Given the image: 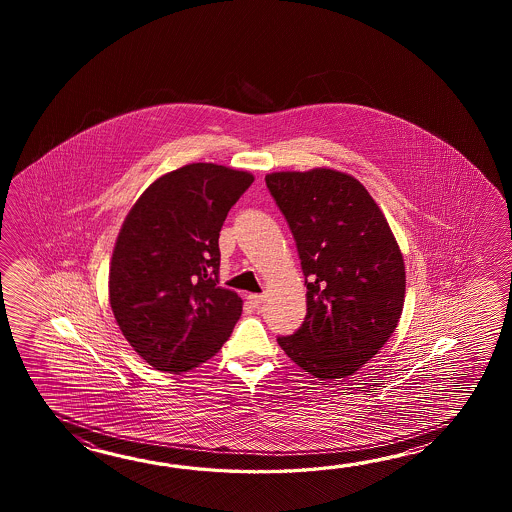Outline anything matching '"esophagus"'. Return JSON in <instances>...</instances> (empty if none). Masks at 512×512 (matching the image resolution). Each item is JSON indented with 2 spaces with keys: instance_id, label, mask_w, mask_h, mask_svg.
<instances>
[{
  "instance_id": "34e87169",
  "label": "esophagus",
  "mask_w": 512,
  "mask_h": 512,
  "mask_svg": "<svg viewBox=\"0 0 512 512\" xmlns=\"http://www.w3.org/2000/svg\"><path fill=\"white\" fill-rule=\"evenodd\" d=\"M247 302L252 305V307H260L263 304V296L261 294H249L247 296Z\"/></svg>"
}]
</instances>
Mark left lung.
<instances>
[{
  "mask_svg": "<svg viewBox=\"0 0 512 512\" xmlns=\"http://www.w3.org/2000/svg\"><path fill=\"white\" fill-rule=\"evenodd\" d=\"M265 183L293 232L307 315L285 355L313 377L344 379L373 359L403 313V252L370 192L331 168L274 172Z\"/></svg>",
  "mask_w": 512,
  "mask_h": 512,
  "instance_id": "1",
  "label": "left lung"
}]
</instances>
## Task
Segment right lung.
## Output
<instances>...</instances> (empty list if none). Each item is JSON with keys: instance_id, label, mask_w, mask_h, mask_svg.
Segmentation results:
<instances>
[{"instance_id": "1", "label": "right lung", "mask_w": 512, "mask_h": 512, "mask_svg": "<svg viewBox=\"0 0 512 512\" xmlns=\"http://www.w3.org/2000/svg\"><path fill=\"white\" fill-rule=\"evenodd\" d=\"M254 175L194 163L148 186L122 223L109 304L122 335L155 370L197 368L229 340L240 296L219 287V230Z\"/></svg>"}]
</instances>
